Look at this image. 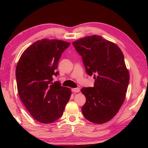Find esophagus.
<instances>
[{
  "instance_id": "34e87169",
  "label": "esophagus",
  "mask_w": 148,
  "mask_h": 148,
  "mask_svg": "<svg viewBox=\"0 0 148 148\" xmlns=\"http://www.w3.org/2000/svg\"><path fill=\"white\" fill-rule=\"evenodd\" d=\"M71 91H72L73 92H79L80 89L79 88H76L71 89Z\"/></svg>"
}]
</instances>
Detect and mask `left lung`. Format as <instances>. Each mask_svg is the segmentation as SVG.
<instances>
[{
  "label": "left lung",
  "instance_id": "8db88e82",
  "mask_svg": "<svg viewBox=\"0 0 148 148\" xmlns=\"http://www.w3.org/2000/svg\"><path fill=\"white\" fill-rule=\"evenodd\" d=\"M72 44L82 57L86 73L95 79L94 87L81 89L86 98L82 113L94 123L109 122L117 114L127 91L130 75L123 53L117 44L99 35Z\"/></svg>",
  "mask_w": 148,
  "mask_h": 148
}]
</instances>
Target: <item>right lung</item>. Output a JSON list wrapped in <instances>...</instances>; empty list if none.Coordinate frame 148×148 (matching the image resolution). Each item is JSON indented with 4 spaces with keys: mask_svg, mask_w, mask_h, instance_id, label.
I'll list each match as a JSON object with an SVG mask.
<instances>
[{
    "mask_svg": "<svg viewBox=\"0 0 148 148\" xmlns=\"http://www.w3.org/2000/svg\"><path fill=\"white\" fill-rule=\"evenodd\" d=\"M70 43L58 39L36 41L22 53L16 69L20 99L31 116L42 123L56 122L64 113L70 89L52 83L62 53Z\"/></svg>",
    "mask_w": 148,
    "mask_h": 148,
    "instance_id": "right-lung-1",
    "label": "right lung"
}]
</instances>
